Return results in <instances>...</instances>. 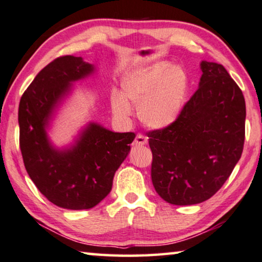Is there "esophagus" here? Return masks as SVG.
Wrapping results in <instances>:
<instances>
[{"label":"esophagus","instance_id":"esophagus-1","mask_svg":"<svg viewBox=\"0 0 262 262\" xmlns=\"http://www.w3.org/2000/svg\"><path fill=\"white\" fill-rule=\"evenodd\" d=\"M148 143V137H145L144 135H142V134H137L136 135V137H135V141H134V145H144V144H147Z\"/></svg>","mask_w":262,"mask_h":262}]
</instances>
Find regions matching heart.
Here are the masks:
<instances>
[{"instance_id":"1","label":"heart","mask_w":262,"mask_h":262,"mask_svg":"<svg viewBox=\"0 0 262 262\" xmlns=\"http://www.w3.org/2000/svg\"><path fill=\"white\" fill-rule=\"evenodd\" d=\"M121 91L111 95V105L118 118L130 117L132 103L139 105V118L145 126L164 129L178 119L184 108L188 77L180 66L158 62L125 75Z\"/></svg>"}]
</instances>
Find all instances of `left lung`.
<instances>
[{
  "label": "left lung",
  "instance_id": "left-lung-1",
  "mask_svg": "<svg viewBox=\"0 0 262 262\" xmlns=\"http://www.w3.org/2000/svg\"><path fill=\"white\" fill-rule=\"evenodd\" d=\"M199 88L178 119L148 133L151 179L163 200L176 206L210 199L241 159L245 99L223 66L202 61Z\"/></svg>",
  "mask_w": 262,
  "mask_h": 262
}]
</instances>
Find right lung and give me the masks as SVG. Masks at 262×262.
Masks as SVG:
<instances>
[{
	"mask_svg": "<svg viewBox=\"0 0 262 262\" xmlns=\"http://www.w3.org/2000/svg\"><path fill=\"white\" fill-rule=\"evenodd\" d=\"M82 57H57L39 73L21 96L19 145L24 165L37 188L55 206L90 209L107 196L113 177L130 151L134 133H114L90 122L74 143L59 149L47 129L73 84L94 74Z\"/></svg>",
	"mask_w": 262,
	"mask_h": 262,
	"instance_id": "obj_1",
	"label": "right lung"
}]
</instances>
